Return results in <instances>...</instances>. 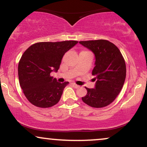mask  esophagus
Listing matches in <instances>:
<instances>
[{"mask_svg":"<svg viewBox=\"0 0 147 147\" xmlns=\"http://www.w3.org/2000/svg\"><path fill=\"white\" fill-rule=\"evenodd\" d=\"M71 85L74 86V88H77L79 87L78 85H77L76 84H75V83H71Z\"/></svg>","mask_w":147,"mask_h":147,"instance_id":"obj_1","label":"esophagus"}]
</instances>
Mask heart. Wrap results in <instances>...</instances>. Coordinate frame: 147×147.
Listing matches in <instances>:
<instances>
[{
  "mask_svg": "<svg viewBox=\"0 0 147 147\" xmlns=\"http://www.w3.org/2000/svg\"><path fill=\"white\" fill-rule=\"evenodd\" d=\"M87 52V51H82L80 52V53H82V52Z\"/></svg>",
  "mask_w": 147,
  "mask_h": 147,
  "instance_id": "heart-1",
  "label": "heart"
}]
</instances>
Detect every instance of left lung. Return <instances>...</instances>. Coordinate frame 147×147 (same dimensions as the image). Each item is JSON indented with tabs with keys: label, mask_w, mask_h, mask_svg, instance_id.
Wrapping results in <instances>:
<instances>
[{
	"label": "left lung",
	"mask_w": 147,
	"mask_h": 147,
	"mask_svg": "<svg viewBox=\"0 0 147 147\" xmlns=\"http://www.w3.org/2000/svg\"><path fill=\"white\" fill-rule=\"evenodd\" d=\"M95 54V62L92 74L95 76V88H88L82 97L85 104L93 108L107 106L116 99L123 86L126 65L120 50L109 41H84L79 42Z\"/></svg>",
	"instance_id": "1"
}]
</instances>
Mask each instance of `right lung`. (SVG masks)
<instances>
[{
  "label": "right lung",
  "instance_id": "right-lung-1",
  "mask_svg": "<svg viewBox=\"0 0 147 147\" xmlns=\"http://www.w3.org/2000/svg\"><path fill=\"white\" fill-rule=\"evenodd\" d=\"M78 42H39L24 52L18 64V78L24 94L32 105L50 108L59 102L69 82H57L50 73L57 72L65 52Z\"/></svg>",
  "mask_w": 147,
  "mask_h": 147
}]
</instances>
